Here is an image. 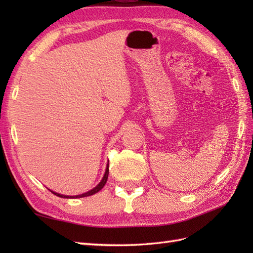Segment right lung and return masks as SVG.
Wrapping results in <instances>:
<instances>
[{
    "label": "right lung",
    "mask_w": 253,
    "mask_h": 253,
    "mask_svg": "<svg viewBox=\"0 0 253 253\" xmlns=\"http://www.w3.org/2000/svg\"><path fill=\"white\" fill-rule=\"evenodd\" d=\"M107 177H109V164H107V168H106V170H105V174L103 176V178H102V180L100 181V184L94 187L92 190H90L88 192L85 193H83V195H79V196H64V195H60V193H56L54 191H51L52 193H54V195H56L57 197H61V198H84V197H88V196H92L94 195V193H96L98 191H100L102 188L104 187V185L106 184V180H107Z\"/></svg>",
    "instance_id": "obj_1"
}]
</instances>
